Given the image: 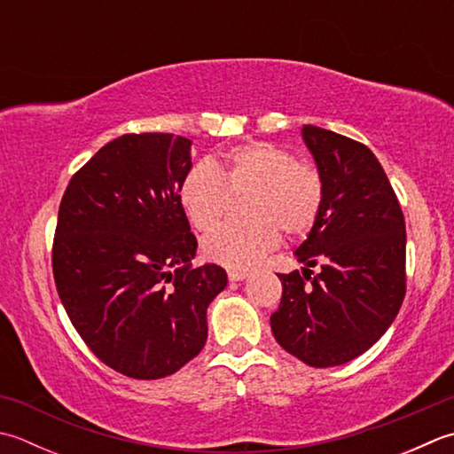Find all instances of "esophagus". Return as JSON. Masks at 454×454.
Instances as JSON below:
<instances>
[{"instance_id":"34e87169","label":"esophagus","mask_w":454,"mask_h":454,"mask_svg":"<svg viewBox=\"0 0 454 454\" xmlns=\"http://www.w3.org/2000/svg\"><path fill=\"white\" fill-rule=\"evenodd\" d=\"M247 271H242V270H228V279L230 281H244L247 278Z\"/></svg>"}]
</instances>
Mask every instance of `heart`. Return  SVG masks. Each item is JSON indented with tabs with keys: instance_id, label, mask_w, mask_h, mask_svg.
<instances>
[{
	"instance_id": "heart-1",
	"label": "heart",
	"mask_w": 454,
	"mask_h": 454,
	"mask_svg": "<svg viewBox=\"0 0 454 454\" xmlns=\"http://www.w3.org/2000/svg\"><path fill=\"white\" fill-rule=\"evenodd\" d=\"M252 192L242 224H228L202 242L207 260L230 270H250L278 247L281 232L307 236L321 218L325 183L321 173L299 163L289 149L252 141L228 151L215 165L200 163L183 176L181 208L199 232L224 218L230 194Z\"/></svg>"
}]
</instances>
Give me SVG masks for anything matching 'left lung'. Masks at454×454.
Returning a JSON list of instances; mask_svg holds the SVG:
<instances>
[{
  "label": "left lung",
  "mask_w": 454,
  "mask_h": 454,
  "mask_svg": "<svg viewBox=\"0 0 454 454\" xmlns=\"http://www.w3.org/2000/svg\"><path fill=\"white\" fill-rule=\"evenodd\" d=\"M301 133L323 176L325 204L295 252L303 271L278 275L283 293L271 331L309 366H340L376 344L403 303L405 220L366 145L317 126Z\"/></svg>",
  "instance_id": "1"
}]
</instances>
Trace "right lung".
<instances>
[{"mask_svg":"<svg viewBox=\"0 0 454 454\" xmlns=\"http://www.w3.org/2000/svg\"><path fill=\"white\" fill-rule=\"evenodd\" d=\"M191 144L126 133L74 173L60 200L59 297L88 348L136 380L171 376L197 356L207 309L228 283L220 265H191L197 238L179 202Z\"/></svg>","mask_w":454,"mask_h":454,"instance_id":"1","label":"right lung"}]
</instances>
